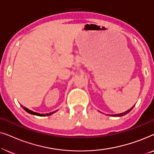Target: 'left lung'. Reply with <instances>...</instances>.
<instances>
[{
	"mask_svg": "<svg viewBox=\"0 0 154 154\" xmlns=\"http://www.w3.org/2000/svg\"><path fill=\"white\" fill-rule=\"evenodd\" d=\"M134 106H132V108H130V109H129V110L126 111H125V112H123V113H117V114H110V115H109V116H114V117H121V116H125V115L127 114V113H129L130 111H131L132 109L134 108Z\"/></svg>",
	"mask_w": 154,
	"mask_h": 154,
	"instance_id": "obj_1",
	"label": "left lung"
}]
</instances>
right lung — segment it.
Instances as JSON below:
<instances>
[{
    "label": "right lung",
    "mask_w": 154,
    "mask_h": 154,
    "mask_svg": "<svg viewBox=\"0 0 154 154\" xmlns=\"http://www.w3.org/2000/svg\"><path fill=\"white\" fill-rule=\"evenodd\" d=\"M21 106H22V107L23 109H24L25 111H26V112H28L29 113H31V114H33V115H35V116H50V115H52V113H55L57 111H53V112H51V113H45V114H41V113H36V112H34V111H31V110H29V109H27V108H26V107H24V106H23L22 105H21Z\"/></svg>",
    "instance_id": "1"
}]
</instances>
